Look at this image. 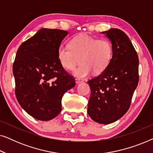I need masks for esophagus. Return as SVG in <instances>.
Listing matches in <instances>:
<instances>
[{"instance_id":"obj_1","label":"esophagus","mask_w":153,"mask_h":153,"mask_svg":"<svg viewBox=\"0 0 153 153\" xmlns=\"http://www.w3.org/2000/svg\"><path fill=\"white\" fill-rule=\"evenodd\" d=\"M75 82H76V84H79V83H82V81L80 80L79 79H75Z\"/></svg>"}]
</instances>
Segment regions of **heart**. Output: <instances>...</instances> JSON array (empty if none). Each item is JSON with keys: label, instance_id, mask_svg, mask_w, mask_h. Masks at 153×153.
<instances>
[{"label": "heart", "instance_id": "obj_1", "mask_svg": "<svg viewBox=\"0 0 153 153\" xmlns=\"http://www.w3.org/2000/svg\"><path fill=\"white\" fill-rule=\"evenodd\" d=\"M68 48L58 49V60L60 65L68 70H74L80 61L81 65L73 72L79 78L87 77L92 72L100 74L107 68L112 58V45L105 38L79 35L69 42Z\"/></svg>", "mask_w": 153, "mask_h": 153}]
</instances>
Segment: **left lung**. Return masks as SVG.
<instances>
[{
	"label": "left lung",
	"mask_w": 153,
	"mask_h": 153,
	"mask_svg": "<svg viewBox=\"0 0 153 153\" xmlns=\"http://www.w3.org/2000/svg\"><path fill=\"white\" fill-rule=\"evenodd\" d=\"M112 45L113 55L107 68L88 81L91 95L88 114L100 124L118 120L129 109L139 83V58L130 39L120 29L102 32Z\"/></svg>",
	"instance_id": "1"
}]
</instances>
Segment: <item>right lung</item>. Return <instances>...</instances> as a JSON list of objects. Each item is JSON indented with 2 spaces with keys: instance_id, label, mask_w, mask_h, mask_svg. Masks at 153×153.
Listing matches in <instances>:
<instances>
[{
  "instance_id": "add662e5",
  "label": "right lung",
  "mask_w": 153,
  "mask_h": 153,
  "mask_svg": "<svg viewBox=\"0 0 153 153\" xmlns=\"http://www.w3.org/2000/svg\"><path fill=\"white\" fill-rule=\"evenodd\" d=\"M68 31L41 28L23 42L13 64L15 94L20 106L33 118L47 121L62 110V97L75 85L60 65L58 49Z\"/></svg>"
}]
</instances>
